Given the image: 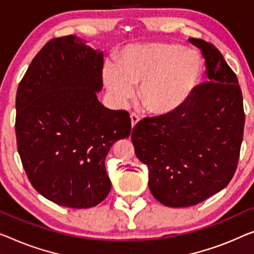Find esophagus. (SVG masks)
<instances>
[{
    "label": "esophagus",
    "instance_id": "1",
    "mask_svg": "<svg viewBox=\"0 0 254 254\" xmlns=\"http://www.w3.org/2000/svg\"><path fill=\"white\" fill-rule=\"evenodd\" d=\"M130 119H131V126H132V127H134L135 126H137V124L139 123V121H140L139 116L137 114H134V113H132V114L130 115Z\"/></svg>",
    "mask_w": 254,
    "mask_h": 254
}]
</instances>
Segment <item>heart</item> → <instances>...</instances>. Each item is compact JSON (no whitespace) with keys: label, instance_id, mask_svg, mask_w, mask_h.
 Instances as JSON below:
<instances>
[{"label":"heart","instance_id":"heart-1","mask_svg":"<svg viewBox=\"0 0 254 254\" xmlns=\"http://www.w3.org/2000/svg\"><path fill=\"white\" fill-rule=\"evenodd\" d=\"M199 52L176 43H143L123 48L115 65L106 64L103 83L120 105L127 104L140 85L139 97L147 111L171 115L191 99L204 76Z\"/></svg>","mask_w":254,"mask_h":254}]
</instances>
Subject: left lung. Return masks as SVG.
<instances>
[{
	"instance_id": "8db88e82",
	"label": "left lung",
	"mask_w": 254,
	"mask_h": 254,
	"mask_svg": "<svg viewBox=\"0 0 254 254\" xmlns=\"http://www.w3.org/2000/svg\"><path fill=\"white\" fill-rule=\"evenodd\" d=\"M202 52L209 82L171 115L146 117L131 134L148 168V186L169 207L196 205L222 190L236 171L244 130L238 79L213 45L189 39Z\"/></svg>"
}]
</instances>
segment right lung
I'll return each instance as SVG.
<instances>
[{
  "label": "right lung",
  "mask_w": 254,
  "mask_h": 254,
  "mask_svg": "<svg viewBox=\"0 0 254 254\" xmlns=\"http://www.w3.org/2000/svg\"><path fill=\"white\" fill-rule=\"evenodd\" d=\"M104 52L81 37L54 39L19 83L16 135L33 187L58 205L96 206L111 191L105 160L113 143L130 135L126 111L98 100Z\"/></svg>",
  "instance_id": "add662e5"
}]
</instances>
